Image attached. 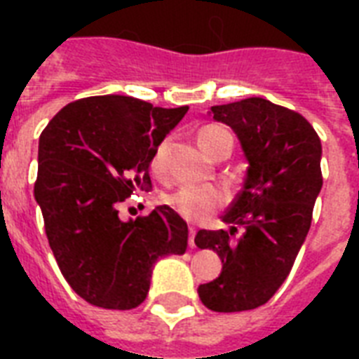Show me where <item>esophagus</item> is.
I'll return each mask as SVG.
<instances>
[{
  "label": "esophagus",
  "instance_id": "esophagus-1",
  "mask_svg": "<svg viewBox=\"0 0 359 359\" xmlns=\"http://www.w3.org/2000/svg\"><path fill=\"white\" fill-rule=\"evenodd\" d=\"M188 233H190V238H188V245H190V248H196V229H194V227H188Z\"/></svg>",
  "mask_w": 359,
  "mask_h": 359
}]
</instances>
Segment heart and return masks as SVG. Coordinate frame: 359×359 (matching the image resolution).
Returning a JSON list of instances; mask_svg holds the SVG:
<instances>
[{"label": "heart", "instance_id": "1", "mask_svg": "<svg viewBox=\"0 0 359 359\" xmlns=\"http://www.w3.org/2000/svg\"><path fill=\"white\" fill-rule=\"evenodd\" d=\"M224 135H229V132L222 126H205V128L199 130L197 141H199L203 151L207 152L208 156H212ZM165 158H168V141L158 145V149L152 154L151 165L156 175L165 173ZM225 201H227V197H225L224 191L214 188V186H182L165 197V203L169 207L188 222L207 219Z\"/></svg>", "mask_w": 359, "mask_h": 359}]
</instances>
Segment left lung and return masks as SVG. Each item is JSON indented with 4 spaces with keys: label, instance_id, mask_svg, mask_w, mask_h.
Here are the masks:
<instances>
[{
    "label": "left lung",
    "instance_id": "obj_1",
    "mask_svg": "<svg viewBox=\"0 0 359 359\" xmlns=\"http://www.w3.org/2000/svg\"><path fill=\"white\" fill-rule=\"evenodd\" d=\"M210 111L235 130L250 168L222 218L229 231L196 235L197 248L214 250L224 262L218 278L197 292L212 311H248L276 294L306 240L323 188V145L306 117L266 98H244ZM240 226L243 235L233 241Z\"/></svg>",
    "mask_w": 359,
    "mask_h": 359
}]
</instances>
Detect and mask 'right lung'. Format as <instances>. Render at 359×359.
Returning <instances> with one entry per match:
<instances>
[{
    "mask_svg": "<svg viewBox=\"0 0 359 359\" xmlns=\"http://www.w3.org/2000/svg\"><path fill=\"white\" fill-rule=\"evenodd\" d=\"M186 111L104 95L70 102L42 130L35 199L48 244L93 306L137 307L158 259L188 248V225L168 205L128 222L117 210L135 188H149L152 154Z\"/></svg>",
    "mask_w": 359,
    "mask_h": 359,
    "instance_id": "obj_1",
    "label": "right lung"
}]
</instances>
